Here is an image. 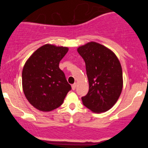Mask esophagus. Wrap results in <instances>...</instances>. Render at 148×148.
<instances>
[{
    "instance_id": "34e87169",
    "label": "esophagus",
    "mask_w": 148,
    "mask_h": 148,
    "mask_svg": "<svg viewBox=\"0 0 148 148\" xmlns=\"http://www.w3.org/2000/svg\"><path fill=\"white\" fill-rule=\"evenodd\" d=\"M76 83H74V84L72 85V88L73 90H74L76 89Z\"/></svg>"
}]
</instances>
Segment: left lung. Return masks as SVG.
Returning <instances> with one entry per match:
<instances>
[{"mask_svg":"<svg viewBox=\"0 0 148 148\" xmlns=\"http://www.w3.org/2000/svg\"><path fill=\"white\" fill-rule=\"evenodd\" d=\"M86 63L89 90L82 97L84 106L95 113L109 110L123 90V71L116 56L104 46L92 42L78 48Z\"/></svg>","mask_w":148,"mask_h":148,"instance_id":"8db88e82","label":"left lung"}]
</instances>
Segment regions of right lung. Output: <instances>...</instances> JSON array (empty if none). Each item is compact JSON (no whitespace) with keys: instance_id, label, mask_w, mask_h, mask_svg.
<instances>
[{"instance_id":"obj_1","label":"right lung","mask_w":148,"mask_h":148,"mask_svg":"<svg viewBox=\"0 0 148 148\" xmlns=\"http://www.w3.org/2000/svg\"><path fill=\"white\" fill-rule=\"evenodd\" d=\"M68 48L45 45L32 54L22 72V86L26 99L37 109L50 111L57 108L72 87L59 62Z\"/></svg>"}]
</instances>
